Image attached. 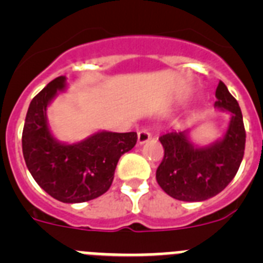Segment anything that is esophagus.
Here are the masks:
<instances>
[{
  "label": "esophagus",
  "mask_w": 263,
  "mask_h": 263,
  "mask_svg": "<svg viewBox=\"0 0 263 263\" xmlns=\"http://www.w3.org/2000/svg\"><path fill=\"white\" fill-rule=\"evenodd\" d=\"M152 138V134L148 132L147 129H142L138 132V143L139 145H143L148 141V139Z\"/></svg>",
  "instance_id": "1"
}]
</instances>
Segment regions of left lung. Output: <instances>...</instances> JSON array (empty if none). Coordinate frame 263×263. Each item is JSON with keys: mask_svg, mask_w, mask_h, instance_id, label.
Here are the masks:
<instances>
[{"mask_svg": "<svg viewBox=\"0 0 263 263\" xmlns=\"http://www.w3.org/2000/svg\"><path fill=\"white\" fill-rule=\"evenodd\" d=\"M215 108L231 115L221 138L197 145L190 129L173 130L160 137L164 157L157 170L160 188L176 200L204 201L224 190L238 171L245 150V127L237 100L220 81Z\"/></svg>", "mask_w": 263, "mask_h": 263, "instance_id": "obj_1", "label": "left lung"}]
</instances>
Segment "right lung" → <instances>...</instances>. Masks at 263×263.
Segmentation results:
<instances>
[{"label": "right lung", "mask_w": 263, "mask_h": 263, "mask_svg": "<svg viewBox=\"0 0 263 263\" xmlns=\"http://www.w3.org/2000/svg\"><path fill=\"white\" fill-rule=\"evenodd\" d=\"M66 89V78L60 76L31 100L22 152L30 174L50 196L62 203H84L108 191L118 159L136 146L137 133L99 130L75 143L57 139L50 130L47 109Z\"/></svg>", "instance_id": "right-lung-1"}]
</instances>
